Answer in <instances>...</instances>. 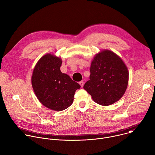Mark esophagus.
Instances as JSON below:
<instances>
[{
	"label": "esophagus",
	"instance_id": "1",
	"mask_svg": "<svg viewBox=\"0 0 155 155\" xmlns=\"http://www.w3.org/2000/svg\"><path fill=\"white\" fill-rule=\"evenodd\" d=\"M79 84H80V85L81 86V87H83V85H84V82L83 81H80L79 82Z\"/></svg>",
	"mask_w": 155,
	"mask_h": 155
}]
</instances>
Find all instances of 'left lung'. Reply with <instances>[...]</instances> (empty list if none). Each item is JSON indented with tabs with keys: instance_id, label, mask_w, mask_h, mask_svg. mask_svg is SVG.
<instances>
[{
	"instance_id": "1",
	"label": "left lung",
	"mask_w": 155,
	"mask_h": 155,
	"mask_svg": "<svg viewBox=\"0 0 155 155\" xmlns=\"http://www.w3.org/2000/svg\"><path fill=\"white\" fill-rule=\"evenodd\" d=\"M90 77L83 88L93 100L102 106H108L119 100L128 83L129 72L122 60L113 51L103 50L94 57Z\"/></svg>"
}]
</instances>
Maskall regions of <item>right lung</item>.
<instances>
[{"label": "right lung", "mask_w": 155, "mask_h": 155, "mask_svg": "<svg viewBox=\"0 0 155 155\" xmlns=\"http://www.w3.org/2000/svg\"><path fill=\"white\" fill-rule=\"evenodd\" d=\"M62 60L54 55L42 56L35 66L31 85L35 94L46 108L57 111L66 110L74 101L80 85L60 71Z\"/></svg>", "instance_id": "add662e5"}]
</instances>
